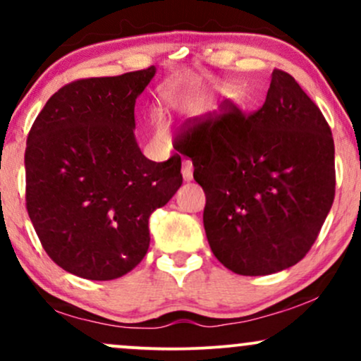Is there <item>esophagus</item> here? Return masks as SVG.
<instances>
[{
    "instance_id": "obj_1",
    "label": "esophagus",
    "mask_w": 361,
    "mask_h": 361,
    "mask_svg": "<svg viewBox=\"0 0 361 361\" xmlns=\"http://www.w3.org/2000/svg\"><path fill=\"white\" fill-rule=\"evenodd\" d=\"M181 173H183V180L188 181V183L193 180V164H192V161H185Z\"/></svg>"
}]
</instances>
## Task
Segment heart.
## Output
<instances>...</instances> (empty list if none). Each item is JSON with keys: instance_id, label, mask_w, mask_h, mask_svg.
Returning <instances> with one entry per match:
<instances>
[{"instance_id": "obj_1", "label": "heart", "mask_w": 361, "mask_h": 361, "mask_svg": "<svg viewBox=\"0 0 361 361\" xmlns=\"http://www.w3.org/2000/svg\"><path fill=\"white\" fill-rule=\"evenodd\" d=\"M151 123H152V130H154V135L157 139H166L169 134V126L164 118V115L161 111H152L151 115Z\"/></svg>"}]
</instances>
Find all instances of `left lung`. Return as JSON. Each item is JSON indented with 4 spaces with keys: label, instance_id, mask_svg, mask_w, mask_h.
I'll return each instance as SVG.
<instances>
[{
    "label": "left lung",
    "instance_id": "obj_1",
    "mask_svg": "<svg viewBox=\"0 0 361 361\" xmlns=\"http://www.w3.org/2000/svg\"><path fill=\"white\" fill-rule=\"evenodd\" d=\"M176 146L205 192V234L224 267L271 275L307 255L334 200V140L290 74L271 73L267 100L250 117L231 106Z\"/></svg>",
    "mask_w": 361,
    "mask_h": 361
}]
</instances>
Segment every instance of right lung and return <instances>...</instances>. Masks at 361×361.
<instances>
[{
	"mask_svg": "<svg viewBox=\"0 0 361 361\" xmlns=\"http://www.w3.org/2000/svg\"><path fill=\"white\" fill-rule=\"evenodd\" d=\"M156 68L74 81L45 103L27 139V210L45 252L86 280H114L149 250V217L178 192L181 157L147 159L135 100Z\"/></svg>",
	"mask_w": 361,
	"mask_h": 361,
	"instance_id": "obj_1",
	"label": "right lung"
}]
</instances>
